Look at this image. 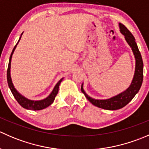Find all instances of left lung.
Masks as SVG:
<instances>
[{
  "instance_id": "left-lung-1",
  "label": "left lung",
  "mask_w": 149,
  "mask_h": 149,
  "mask_svg": "<svg viewBox=\"0 0 149 149\" xmlns=\"http://www.w3.org/2000/svg\"><path fill=\"white\" fill-rule=\"evenodd\" d=\"M120 28L121 33L125 36L126 41L127 42L129 45L131 47L136 61L134 78H133V81H132L129 88L127 90H125L124 92L118 94V96H115L112 98L105 100H98L91 98L84 91L82 86L81 88L82 93L92 104L100 108L108 109V110L119 109L127 105L133 100L136 94L139 92L141 85H142L143 79V63L141 52H140L137 44L135 41L136 40H135L133 34H131V32L123 24H120Z\"/></svg>"
}]
</instances>
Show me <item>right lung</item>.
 Wrapping results in <instances>:
<instances>
[{
  "label": "right lung",
  "instance_id": "1",
  "mask_svg": "<svg viewBox=\"0 0 149 149\" xmlns=\"http://www.w3.org/2000/svg\"><path fill=\"white\" fill-rule=\"evenodd\" d=\"M20 39H19V40H20ZM16 45H17V44H16L14 47H13V51H12L11 54H10L8 69H7V81H8V86H9L10 91H11L14 98L16 99V100L18 102V103H19L22 107L25 108V109H30V110H40V109H45V108L47 107L48 106H49L53 102L54 100H55V97H56V95L58 94L60 84H61V82L62 81L63 79H61V80L58 82V84L55 85V88H54L53 91H52V93L49 94V97H47L46 99H45V100H41V101H31V100H29L27 99L24 98L23 96L21 95V94H19V93H18L17 91L15 89L14 86H13V84H12L11 79H10V61H11L12 55H13V51H14Z\"/></svg>",
  "mask_w": 149,
  "mask_h": 149
}]
</instances>
